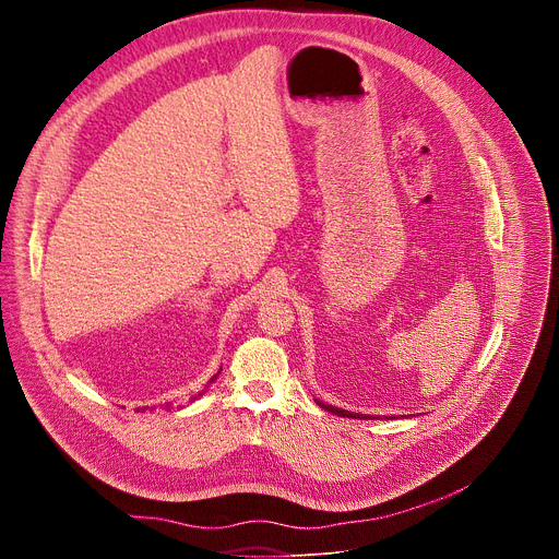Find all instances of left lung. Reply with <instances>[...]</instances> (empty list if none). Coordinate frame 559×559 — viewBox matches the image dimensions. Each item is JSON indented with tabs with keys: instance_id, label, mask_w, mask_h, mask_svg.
<instances>
[{
	"instance_id": "8db88e82",
	"label": "left lung",
	"mask_w": 559,
	"mask_h": 559,
	"mask_svg": "<svg viewBox=\"0 0 559 559\" xmlns=\"http://www.w3.org/2000/svg\"><path fill=\"white\" fill-rule=\"evenodd\" d=\"M316 405L318 407H323L325 412H332L334 416H343V418H360V420H373V416H365V414H352V412H345V409H338V407H332V405H325V403H321V401H318V397H316Z\"/></svg>"
}]
</instances>
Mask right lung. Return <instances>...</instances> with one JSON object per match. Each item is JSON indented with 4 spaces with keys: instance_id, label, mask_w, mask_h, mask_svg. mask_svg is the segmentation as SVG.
Instances as JSON below:
<instances>
[{
    "instance_id": "right-lung-1",
    "label": "right lung",
    "mask_w": 559,
    "mask_h": 559,
    "mask_svg": "<svg viewBox=\"0 0 559 559\" xmlns=\"http://www.w3.org/2000/svg\"><path fill=\"white\" fill-rule=\"evenodd\" d=\"M218 373H221V371H216V373H214V376H212V378H210V382H214V380H216V378H218ZM210 382H207V384H205V386H210ZM199 395H203V391H199V393H197V395H194V397H192V401H197V397H199ZM141 409H143V412H145V407H141Z\"/></svg>"
}]
</instances>
